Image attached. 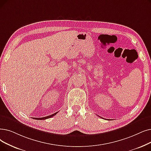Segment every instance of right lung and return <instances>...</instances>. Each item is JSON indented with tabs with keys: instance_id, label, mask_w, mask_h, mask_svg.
<instances>
[{
	"instance_id": "add662e5",
	"label": "right lung",
	"mask_w": 151,
	"mask_h": 151,
	"mask_svg": "<svg viewBox=\"0 0 151 151\" xmlns=\"http://www.w3.org/2000/svg\"><path fill=\"white\" fill-rule=\"evenodd\" d=\"M57 113H58V112H56V113H55V114H52L51 115H49V116H45V117H42V118H32V119H35V120H45V119H49V118H51V117H52L53 116H54V115H56Z\"/></svg>"
}]
</instances>
